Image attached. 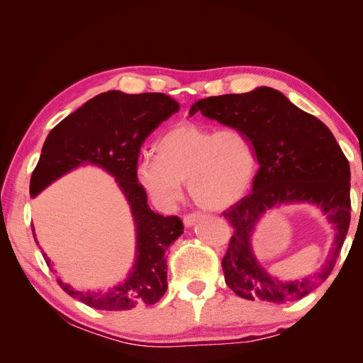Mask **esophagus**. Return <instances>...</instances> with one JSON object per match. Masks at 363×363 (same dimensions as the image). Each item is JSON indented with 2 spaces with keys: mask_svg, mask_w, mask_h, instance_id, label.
I'll return each mask as SVG.
<instances>
[{
  "mask_svg": "<svg viewBox=\"0 0 363 363\" xmlns=\"http://www.w3.org/2000/svg\"><path fill=\"white\" fill-rule=\"evenodd\" d=\"M200 216H201V215L196 213V212H194V213H186V215L183 216V223H184L186 227H191V225H194L196 221H199Z\"/></svg>",
  "mask_w": 363,
  "mask_h": 363,
  "instance_id": "34e87169",
  "label": "esophagus"
}]
</instances>
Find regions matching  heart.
<instances>
[{
	"mask_svg": "<svg viewBox=\"0 0 363 363\" xmlns=\"http://www.w3.org/2000/svg\"><path fill=\"white\" fill-rule=\"evenodd\" d=\"M156 159L145 157L138 167L144 189L163 206L180 199L186 182L195 204L223 211L239 201L256 172V152L242 130H215L180 123L157 139Z\"/></svg>",
	"mask_w": 363,
	"mask_h": 363,
	"instance_id": "obj_1",
	"label": "heart"
}]
</instances>
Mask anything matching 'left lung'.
I'll return each instance as SVG.
<instances>
[{
  "label": "left lung",
  "mask_w": 363,
  "mask_h": 363,
  "mask_svg": "<svg viewBox=\"0 0 363 363\" xmlns=\"http://www.w3.org/2000/svg\"><path fill=\"white\" fill-rule=\"evenodd\" d=\"M196 112L242 130L260 164L252 192L223 212L233 227L223 257L227 286L247 300L284 303L303 298L330 276L350 225V164L333 133L320 119L267 86L247 94L204 98L192 104L189 113ZM303 201L316 203L335 225V242L316 274L284 282L258 265L249 236L269 208Z\"/></svg>",
  "instance_id": "left-lung-1"
}]
</instances>
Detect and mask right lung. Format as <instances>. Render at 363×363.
I'll use <instances>...</instances> for the list:
<instances>
[{
  "label": "right lung",
  "mask_w": 363,
  "mask_h": 363,
  "mask_svg": "<svg viewBox=\"0 0 363 363\" xmlns=\"http://www.w3.org/2000/svg\"><path fill=\"white\" fill-rule=\"evenodd\" d=\"M179 108L164 94L108 91L60 121L43 142L30 179L31 196L63 174L91 163L113 175L133 215L136 262L124 283L107 292H80L57 279L65 292L94 309L128 311L155 304L167 292V250L183 233V223L179 216H163L148 207L147 192L138 182V159L145 139ZM31 230L35 238L33 225ZM43 259L52 269L47 255Z\"/></svg>",
  "instance_id": "1"
}]
</instances>
